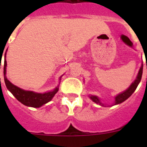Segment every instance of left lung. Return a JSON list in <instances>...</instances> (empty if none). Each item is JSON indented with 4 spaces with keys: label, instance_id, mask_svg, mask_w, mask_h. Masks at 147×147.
I'll list each match as a JSON object with an SVG mask.
<instances>
[{
    "label": "left lung",
    "instance_id": "left-lung-1",
    "mask_svg": "<svg viewBox=\"0 0 147 147\" xmlns=\"http://www.w3.org/2000/svg\"><path fill=\"white\" fill-rule=\"evenodd\" d=\"M142 73H143V64H141V67H140L139 71L138 73V75L136 76V79L134 80V82L130 85V86L127 88V90H125L124 91L121 92V93H119L118 95H116L115 96V102H114L113 105H119V104L124 102L125 100H127V98L130 96L132 93H134V91L137 88L138 85L140 83L141 80V77H142ZM90 98L95 103L98 104L99 105L102 106V107H106V105H105V104L102 103L101 102L100 98H98L97 96H93V95H89Z\"/></svg>",
    "mask_w": 147,
    "mask_h": 147
}]
</instances>
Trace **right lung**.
<instances>
[{"instance_id": "add662e5", "label": "right lung", "mask_w": 147, "mask_h": 147, "mask_svg": "<svg viewBox=\"0 0 147 147\" xmlns=\"http://www.w3.org/2000/svg\"><path fill=\"white\" fill-rule=\"evenodd\" d=\"M6 51L5 53L4 56V66H3V75H4V81L6 86L7 89L12 93V95L20 102H21L23 105L28 106V107H40L45 104L48 103L52 99L53 97L55 96V94L59 90V84H60L61 78L62 76L59 77V85L56 87L53 90L45 93H36V92L31 91V90H25L22 88H18L16 85H13L12 83L8 80L6 77Z\"/></svg>"}]
</instances>
